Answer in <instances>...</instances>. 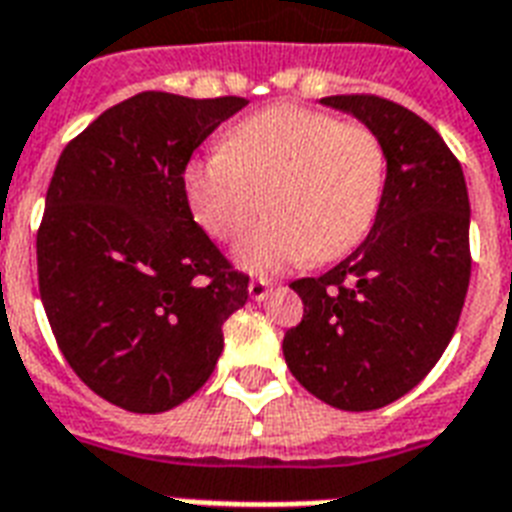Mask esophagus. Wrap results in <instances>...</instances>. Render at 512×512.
Returning <instances> with one entry per match:
<instances>
[{
  "instance_id": "1",
  "label": "esophagus",
  "mask_w": 512,
  "mask_h": 512,
  "mask_svg": "<svg viewBox=\"0 0 512 512\" xmlns=\"http://www.w3.org/2000/svg\"><path fill=\"white\" fill-rule=\"evenodd\" d=\"M270 291H272V283L270 280H251L248 283V294H251V299H256V302H261V299H267L270 297Z\"/></svg>"
}]
</instances>
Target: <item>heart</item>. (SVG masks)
Listing matches in <instances>:
<instances>
[{"mask_svg":"<svg viewBox=\"0 0 512 512\" xmlns=\"http://www.w3.org/2000/svg\"><path fill=\"white\" fill-rule=\"evenodd\" d=\"M386 186V151L370 126L305 105H272L237 124L224 148L188 161L183 188L197 224L234 240L261 194L270 218L237 245L248 272L348 256L370 234Z\"/></svg>","mask_w":512,"mask_h":512,"instance_id":"heart-1","label":"heart"}]
</instances>
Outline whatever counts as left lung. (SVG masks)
Returning <instances> with one entry per match:
<instances>
[{
    "instance_id": "1",
    "label": "left lung",
    "mask_w": 512,
    "mask_h": 512,
    "mask_svg": "<svg viewBox=\"0 0 512 512\" xmlns=\"http://www.w3.org/2000/svg\"><path fill=\"white\" fill-rule=\"evenodd\" d=\"M386 151V186L367 240L321 278L294 280L302 324L283 337L291 375L340 410L405 397L451 343L470 286V197L443 137L372 94L324 96Z\"/></svg>"
}]
</instances>
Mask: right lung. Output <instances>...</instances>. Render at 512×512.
Wrapping results in <instances>:
<instances>
[{"label": "right lung", "mask_w": 512, "mask_h": 512, "mask_svg": "<svg viewBox=\"0 0 512 512\" xmlns=\"http://www.w3.org/2000/svg\"><path fill=\"white\" fill-rule=\"evenodd\" d=\"M248 105L142 91L69 142L37 232L40 299L64 359L129 413H164L213 375L248 278L202 232L183 172Z\"/></svg>", "instance_id": "1"}]
</instances>
